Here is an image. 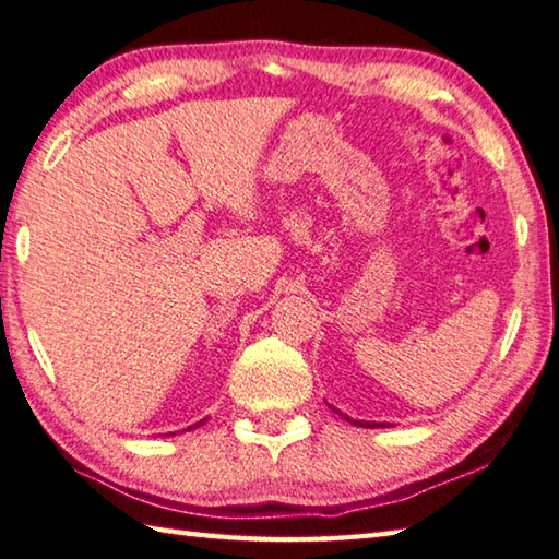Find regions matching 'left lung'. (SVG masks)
Listing matches in <instances>:
<instances>
[{
  "label": "left lung",
  "instance_id": "8db88e82",
  "mask_svg": "<svg viewBox=\"0 0 559 559\" xmlns=\"http://www.w3.org/2000/svg\"><path fill=\"white\" fill-rule=\"evenodd\" d=\"M349 420V418H347ZM354 425H361V428H379V423H361V420H349Z\"/></svg>",
  "mask_w": 559,
  "mask_h": 559
}]
</instances>
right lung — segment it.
I'll return each instance as SVG.
<instances>
[{
  "label": "right lung",
  "mask_w": 559,
  "mask_h": 559,
  "mask_svg": "<svg viewBox=\"0 0 559 559\" xmlns=\"http://www.w3.org/2000/svg\"><path fill=\"white\" fill-rule=\"evenodd\" d=\"M202 423H205V420H200V423H195V425H190V428H188V430H192V428H198V425H202Z\"/></svg>",
  "instance_id": "right-lung-1"
}]
</instances>
